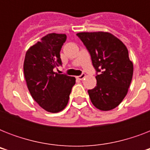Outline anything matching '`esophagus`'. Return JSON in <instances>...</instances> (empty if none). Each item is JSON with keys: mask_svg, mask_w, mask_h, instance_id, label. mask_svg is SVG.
<instances>
[{"mask_svg": "<svg viewBox=\"0 0 150 150\" xmlns=\"http://www.w3.org/2000/svg\"><path fill=\"white\" fill-rule=\"evenodd\" d=\"M85 77H86V75H85L84 74H82V75H79V76H77L76 78H77V79H79V80H82Z\"/></svg>", "mask_w": 150, "mask_h": 150, "instance_id": "1", "label": "esophagus"}]
</instances>
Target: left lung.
Returning a JSON list of instances; mask_svg holds the SVG:
<instances>
[{
  "mask_svg": "<svg viewBox=\"0 0 150 150\" xmlns=\"http://www.w3.org/2000/svg\"><path fill=\"white\" fill-rule=\"evenodd\" d=\"M90 54L96 72V86L89 89L92 103L107 111L118 106L128 93L133 75V63L125 45L107 32L76 34Z\"/></svg>",
  "mask_w": 150,
  "mask_h": 150,
  "instance_id": "8db88e82",
  "label": "left lung"
}]
</instances>
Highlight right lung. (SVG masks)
I'll return each mask as SVG.
<instances>
[{
  "mask_svg": "<svg viewBox=\"0 0 150 150\" xmlns=\"http://www.w3.org/2000/svg\"><path fill=\"white\" fill-rule=\"evenodd\" d=\"M65 34L50 33L27 50L24 75L27 87L34 100L50 113L65 108L75 78L54 72L61 65L60 51L66 41Z\"/></svg>",
  "mask_w": 150,
  "mask_h": 150,
  "instance_id": "right-lung-1",
  "label": "right lung"
}]
</instances>
